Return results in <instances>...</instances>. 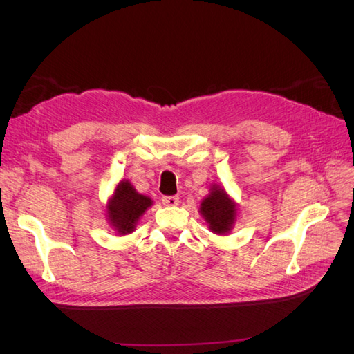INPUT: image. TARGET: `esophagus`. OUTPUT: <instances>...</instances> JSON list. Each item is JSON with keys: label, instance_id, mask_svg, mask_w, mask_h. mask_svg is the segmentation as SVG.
Instances as JSON below:
<instances>
[{"label": "esophagus", "instance_id": "esophagus-1", "mask_svg": "<svg viewBox=\"0 0 354 354\" xmlns=\"http://www.w3.org/2000/svg\"><path fill=\"white\" fill-rule=\"evenodd\" d=\"M178 202H180L178 196H164L162 198V203L167 207H176V205H178Z\"/></svg>", "mask_w": 354, "mask_h": 354}]
</instances>
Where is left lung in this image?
I'll return each instance as SVG.
<instances>
[{"mask_svg": "<svg viewBox=\"0 0 354 354\" xmlns=\"http://www.w3.org/2000/svg\"><path fill=\"white\" fill-rule=\"evenodd\" d=\"M201 214L214 233L224 234L230 232L233 226L234 217H236V207L226 194V190L214 186L211 194L201 203Z\"/></svg>", "mask_w": 354, "mask_h": 354, "instance_id": "8db88e82", "label": "left lung"}]
</instances>
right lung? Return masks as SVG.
Here are the masks:
<instances>
[{"label": "right lung", "mask_w": 354, "mask_h": 354, "mask_svg": "<svg viewBox=\"0 0 354 354\" xmlns=\"http://www.w3.org/2000/svg\"><path fill=\"white\" fill-rule=\"evenodd\" d=\"M152 205V199L137 194L128 180L120 181L108 203V217L120 234L131 233L145 211Z\"/></svg>", "instance_id": "right-lung-1"}]
</instances>
